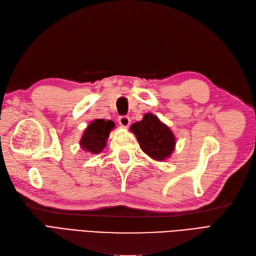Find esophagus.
I'll return each mask as SVG.
<instances>
[{
  "instance_id": "obj_1",
  "label": "esophagus",
  "mask_w": 256,
  "mask_h": 256,
  "mask_svg": "<svg viewBox=\"0 0 256 256\" xmlns=\"http://www.w3.org/2000/svg\"><path fill=\"white\" fill-rule=\"evenodd\" d=\"M118 122L122 128H128L130 123V119L128 116H120L118 119Z\"/></svg>"
}]
</instances>
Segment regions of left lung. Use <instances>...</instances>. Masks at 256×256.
Wrapping results in <instances>:
<instances>
[{
  "label": "left lung",
  "mask_w": 256,
  "mask_h": 256,
  "mask_svg": "<svg viewBox=\"0 0 256 256\" xmlns=\"http://www.w3.org/2000/svg\"><path fill=\"white\" fill-rule=\"evenodd\" d=\"M140 149L154 160L162 162L176 148V137L171 130L153 114H146L142 121L130 126Z\"/></svg>",
  "instance_id": "8db88e82"
}]
</instances>
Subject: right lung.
Wrapping results in <instances>:
<instances>
[{"instance_id":"1","label":"right lung","mask_w":256,"mask_h":256,"mask_svg":"<svg viewBox=\"0 0 256 256\" xmlns=\"http://www.w3.org/2000/svg\"><path fill=\"white\" fill-rule=\"evenodd\" d=\"M114 128V123L110 120L104 119L94 120L85 130L83 136L80 138V148L86 152L98 154L102 152L106 146L107 138L110 130Z\"/></svg>"}]
</instances>
